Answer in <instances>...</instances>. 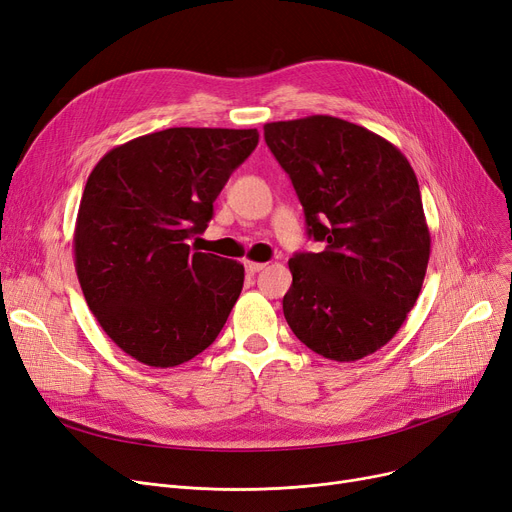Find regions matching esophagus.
<instances>
[{
    "instance_id": "obj_1",
    "label": "esophagus",
    "mask_w": 512,
    "mask_h": 512,
    "mask_svg": "<svg viewBox=\"0 0 512 512\" xmlns=\"http://www.w3.org/2000/svg\"><path fill=\"white\" fill-rule=\"evenodd\" d=\"M265 267V263H261V261H251V259H245V270L249 272V274H257V272H261Z\"/></svg>"
}]
</instances>
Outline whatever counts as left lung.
I'll use <instances>...</instances> for the list:
<instances>
[{
    "label": "left lung",
    "mask_w": 512,
    "mask_h": 512,
    "mask_svg": "<svg viewBox=\"0 0 512 512\" xmlns=\"http://www.w3.org/2000/svg\"><path fill=\"white\" fill-rule=\"evenodd\" d=\"M290 176L321 253H297L282 309L313 353L348 363L388 344L405 324L429 261L417 176L390 141L334 116L263 126Z\"/></svg>",
    "instance_id": "1"
}]
</instances>
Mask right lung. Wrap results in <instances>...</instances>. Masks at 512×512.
Here are the masks:
<instances>
[{
  "label": "right lung",
  "mask_w": 512,
  "mask_h": 512,
  "mask_svg": "<svg viewBox=\"0 0 512 512\" xmlns=\"http://www.w3.org/2000/svg\"><path fill=\"white\" fill-rule=\"evenodd\" d=\"M257 128H168L107 151L74 226V267L103 332L149 367L191 361L218 338L245 267L191 251Z\"/></svg>",
  "instance_id": "right-lung-1"
}]
</instances>
